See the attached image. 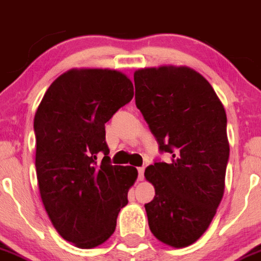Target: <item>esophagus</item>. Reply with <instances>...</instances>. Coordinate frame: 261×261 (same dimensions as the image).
Instances as JSON below:
<instances>
[{
  "instance_id": "1",
  "label": "esophagus",
  "mask_w": 261,
  "mask_h": 261,
  "mask_svg": "<svg viewBox=\"0 0 261 261\" xmlns=\"http://www.w3.org/2000/svg\"><path fill=\"white\" fill-rule=\"evenodd\" d=\"M138 180H142L143 179V173H145V168L143 166H141V168H138Z\"/></svg>"
}]
</instances>
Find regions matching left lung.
<instances>
[{
    "mask_svg": "<svg viewBox=\"0 0 261 261\" xmlns=\"http://www.w3.org/2000/svg\"><path fill=\"white\" fill-rule=\"evenodd\" d=\"M136 106L172 163L155 161L145 177L155 197L145 209L152 234L186 247L209 228L224 193L229 159L227 115L209 82L187 66L140 69Z\"/></svg>",
    "mask_w": 261,
    "mask_h": 261,
    "instance_id": "left-lung-1",
    "label": "left lung"
}]
</instances>
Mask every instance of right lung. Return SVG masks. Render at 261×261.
Returning a JSON list of instances; mask_svg holds the SVG:
<instances>
[{"instance_id":"add662e5","label":"right lung","mask_w":261,"mask_h":261,"mask_svg":"<svg viewBox=\"0 0 261 261\" xmlns=\"http://www.w3.org/2000/svg\"><path fill=\"white\" fill-rule=\"evenodd\" d=\"M133 83L109 69H71L44 93L36 116V170L49 220L81 249L103 244L138 172L111 165L105 123L133 98ZM106 155L101 163L97 153Z\"/></svg>"}]
</instances>
